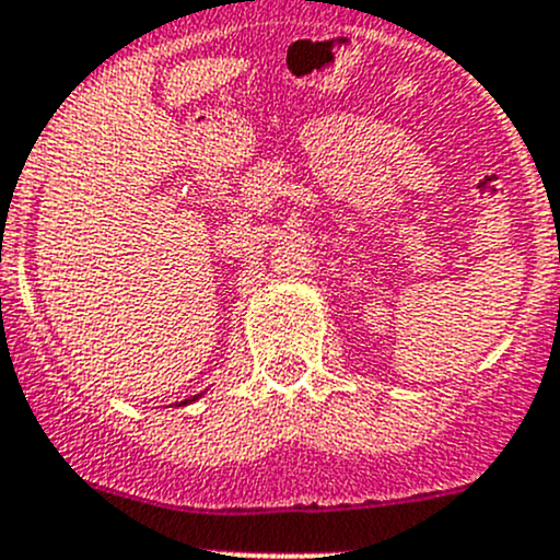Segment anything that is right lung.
<instances>
[{
    "mask_svg": "<svg viewBox=\"0 0 560 560\" xmlns=\"http://www.w3.org/2000/svg\"><path fill=\"white\" fill-rule=\"evenodd\" d=\"M195 398H197V395H195ZM195 398H189V400H195ZM189 400H184V404H189Z\"/></svg>",
    "mask_w": 560,
    "mask_h": 560,
    "instance_id": "add662e5",
    "label": "right lung"
}]
</instances>
